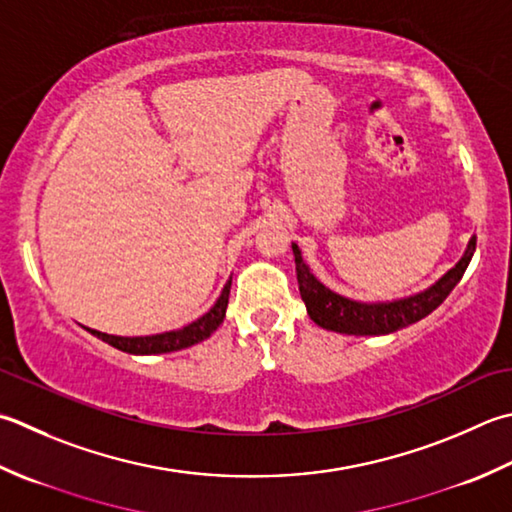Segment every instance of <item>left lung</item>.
I'll list each match as a JSON object with an SVG mask.
<instances>
[{"mask_svg":"<svg viewBox=\"0 0 512 512\" xmlns=\"http://www.w3.org/2000/svg\"><path fill=\"white\" fill-rule=\"evenodd\" d=\"M475 246L477 237L470 239L464 257L459 259L455 268H450L435 286H430L424 293L388 304H362L337 295L324 284H319L313 273L308 270V266L304 264L297 244H293L299 293H302L310 319H313L317 326L346 335H388L395 333L399 328H406L419 322V319L433 313V310L444 302L450 295V290H453L459 279H462L470 257L475 253Z\"/></svg>","mask_w":512,"mask_h":512,"instance_id":"left-lung-1","label":"left lung"}]
</instances>
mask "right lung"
Masks as SVG:
<instances>
[{"mask_svg": "<svg viewBox=\"0 0 512 512\" xmlns=\"http://www.w3.org/2000/svg\"><path fill=\"white\" fill-rule=\"evenodd\" d=\"M228 295H230V279L224 286L222 295H219L217 304L208 310L204 317H199L197 322L188 324L179 330H170V333L162 335H150V337H117V335H106L99 333V330H90V335H95L102 342L110 344L117 350H124L130 355H157V353H173V350H182L193 346L197 342H204L210 333H215L217 326L224 322L226 317V306H228Z\"/></svg>", "mask_w": 512, "mask_h": 512, "instance_id": "1", "label": "right lung"}]
</instances>
